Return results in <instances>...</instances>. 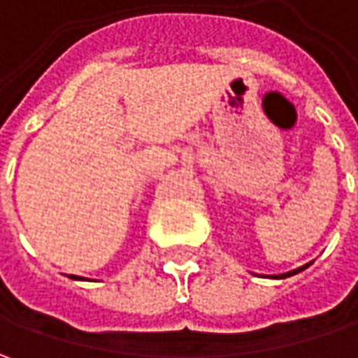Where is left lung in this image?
I'll return each mask as SVG.
<instances>
[{
  "mask_svg": "<svg viewBox=\"0 0 358 358\" xmlns=\"http://www.w3.org/2000/svg\"><path fill=\"white\" fill-rule=\"evenodd\" d=\"M310 263H313V261H310ZM310 263H307V265H303V267H299V268H293V271H289V273H281V275H261V277H271V279H287V277H293V275H296V273H301L303 268L309 267Z\"/></svg>",
  "mask_w": 358,
  "mask_h": 358,
  "instance_id": "1",
  "label": "left lung"
}]
</instances>
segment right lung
Returning <instances> with one entry per match:
<instances>
[{"label": "right lung", "instance_id": "add662e5", "mask_svg": "<svg viewBox=\"0 0 358 358\" xmlns=\"http://www.w3.org/2000/svg\"><path fill=\"white\" fill-rule=\"evenodd\" d=\"M69 277H71V279H76V281H79V279H81V277H77V275H69Z\"/></svg>", "mask_w": 358, "mask_h": 358}]
</instances>
